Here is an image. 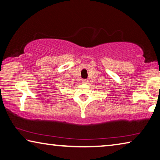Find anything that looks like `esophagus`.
<instances>
[{"label": "esophagus", "mask_w": 160, "mask_h": 160, "mask_svg": "<svg viewBox=\"0 0 160 160\" xmlns=\"http://www.w3.org/2000/svg\"><path fill=\"white\" fill-rule=\"evenodd\" d=\"M82 82L83 83H88V79H83L82 80Z\"/></svg>", "instance_id": "34e87169"}]
</instances>
